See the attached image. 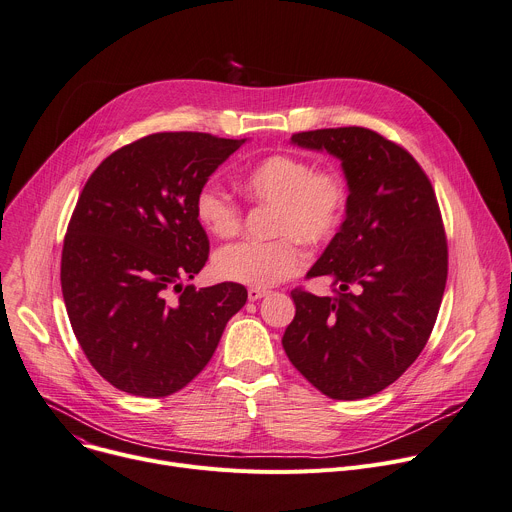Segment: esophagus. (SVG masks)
<instances>
[{
  "label": "esophagus",
  "mask_w": 512,
  "mask_h": 512,
  "mask_svg": "<svg viewBox=\"0 0 512 512\" xmlns=\"http://www.w3.org/2000/svg\"><path fill=\"white\" fill-rule=\"evenodd\" d=\"M247 296H249V300H251V302H257V300H261V298H265V296H267V290H261V288H249V290H247Z\"/></svg>",
  "instance_id": "34e87169"
}]
</instances>
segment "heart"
<instances>
[{
	"label": "heart",
	"mask_w": 512,
	"mask_h": 512,
	"mask_svg": "<svg viewBox=\"0 0 512 512\" xmlns=\"http://www.w3.org/2000/svg\"><path fill=\"white\" fill-rule=\"evenodd\" d=\"M245 194L271 206L269 241H239L214 255V269L226 282L253 288H271L296 275L306 255L298 238L318 245L335 237L349 206L345 177L335 169H316L294 155H271L243 177ZM198 222L218 239L237 235L243 210L222 185L206 181L196 194Z\"/></svg>",
	"instance_id": "b5f03b06"
}]
</instances>
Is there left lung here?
<instances>
[{"label":"left lung","mask_w":512,"mask_h":512,"mask_svg":"<svg viewBox=\"0 0 512 512\" xmlns=\"http://www.w3.org/2000/svg\"><path fill=\"white\" fill-rule=\"evenodd\" d=\"M292 143L341 159L349 206L308 271L333 277L337 296L292 290L296 316L282 345L324 396H374L414 363L435 327L447 282L437 196L414 157L369 128L296 132Z\"/></svg>","instance_id":"left-lung-1"}]
</instances>
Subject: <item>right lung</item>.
<instances>
[{"label": "right lung", "mask_w": 512, "mask_h": 512, "mask_svg": "<svg viewBox=\"0 0 512 512\" xmlns=\"http://www.w3.org/2000/svg\"><path fill=\"white\" fill-rule=\"evenodd\" d=\"M245 141L157 132L89 175L67 226L61 288L85 357L114 388L163 398L188 386L245 306L241 284H181L210 251L196 194Z\"/></svg>", "instance_id": "right-lung-1"}]
</instances>
